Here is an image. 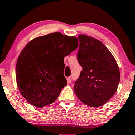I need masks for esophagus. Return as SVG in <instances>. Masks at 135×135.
Segmentation results:
<instances>
[{"label":"esophagus","mask_w":135,"mask_h":135,"mask_svg":"<svg viewBox=\"0 0 135 135\" xmlns=\"http://www.w3.org/2000/svg\"><path fill=\"white\" fill-rule=\"evenodd\" d=\"M67 80L68 83H70L71 82V77H68L67 78Z\"/></svg>","instance_id":"esophagus-1"}]
</instances>
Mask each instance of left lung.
Returning <instances> with one entry per match:
<instances>
[{
	"mask_svg": "<svg viewBox=\"0 0 135 135\" xmlns=\"http://www.w3.org/2000/svg\"><path fill=\"white\" fill-rule=\"evenodd\" d=\"M77 54L83 68L74 91L81 102L91 107L106 103L115 92L120 81L116 60L101 41L81 34Z\"/></svg>",
	"mask_w": 135,
	"mask_h": 135,
	"instance_id": "obj_1",
	"label": "left lung"
}]
</instances>
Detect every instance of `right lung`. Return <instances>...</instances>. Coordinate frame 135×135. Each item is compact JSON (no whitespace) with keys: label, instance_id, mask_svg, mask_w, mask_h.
I'll return each mask as SVG.
<instances>
[{"label":"right lung","instance_id":"1","mask_svg":"<svg viewBox=\"0 0 135 135\" xmlns=\"http://www.w3.org/2000/svg\"><path fill=\"white\" fill-rule=\"evenodd\" d=\"M78 46L75 37L54 32L30 41L19 56L16 78L19 90L38 108L52 103L67 84L64 57Z\"/></svg>","mask_w":135,"mask_h":135}]
</instances>
